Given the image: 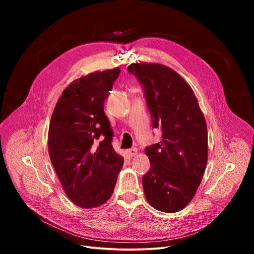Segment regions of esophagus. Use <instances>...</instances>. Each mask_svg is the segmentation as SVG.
<instances>
[{
  "label": "esophagus",
  "mask_w": 254,
  "mask_h": 254,
  "mask_svg": "<svg viewBox=\"0 0 254 254\" xmlns=\"http://www.w3.org/2000/svg\"><path fill=\"white\" fill-rule=\"evenodd\" d=\"M138 153V149L137 148H130V149H128L127 150V154H128V156H134V155H136Z\"/></svg>",
  "instance_id": "esophagus-1"
}]
</instances>
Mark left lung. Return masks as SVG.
<instances>
[{"mask_svg": "<svg viewBox=\"0 0 254 254\" xmlns=\"http://www.w3.org/2000/svg\"><path fill=\"white\" fill-rule=\"evenodd\" d=\"M127 71L141 84L154 128L163 140L146 147L149 171L142 184L158 211L182 210L202 181L208 158V131L190 86L174 70L158 64H131Z\"/></svg>", "mask_w": 254, "mask_h": 254, "instance_id": "left-lung-1", "label": "left lung"}]
</instances>
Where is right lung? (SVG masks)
<instances>
[{
  "instance_id": "1",
  "label": "right lung",
  "mask_w": 254,
  "mask_h": 254,
  "mask_svg": "<svg viewBox=\"0 0 254 254\" xmlns=\"http://www.w3.org/2000/svg\"><path fill=\"white\" fill-rule=\"evenodd\" d=\"M119 73L116 68L76 79L63 91L51 116V163L65 194L79 207L108 201L124 165L113 149V129L104 112Z\"/></svg>"
}]
</instances>
